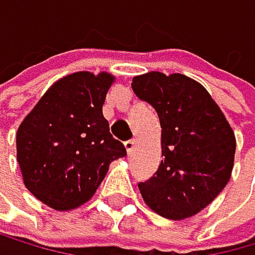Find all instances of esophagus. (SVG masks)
<instances>
[{
  "instance_id": "obj_1",
  "label": "esophagus",
  "mask_w": 255,
  "mask_h": 255,
  "mask_svg": "<svg viewBox=\"0 0 255 255\" xmlns=\"http://www.w3.org/2000/svg\"><path fill=\"white\" fill-rule=\"evenodd\" d=\"M125 147H126L128 153L130 155V153H132V151H134V148H135V140L132 138V140H128V142H125Z\"/></svg>"
}]
</instances>
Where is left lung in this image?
Masks as SVG:
<instances>
[{
  "mask_svg": "<svg viewBox=\"0 0 255 255\" xmlns=\"http://www.w3.org/2000/svg\"><path fill=\"white\" fill-rule=\"evenodd\" d=\"M132 91L158 113L161 164L138 190L147 206L171 220L209 206L232 177L237 138L224 112L203 84L182 73L148 72Z\"/></svg>",
  "mask_w": 255,
  "mask_h": 255,
  "instance_id": "1",
  "label": "left lung"
}]
</instances>
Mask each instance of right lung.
Listing matches in <instances>:
<instances>
[{
  "label": "right lung",
  "instance_id": "add662e5",
  "mask_svg": "<svg viewBox=\"0 0 255 255\" xmlns=\"http://www.w3.org/2000/svg\"><path fill=\"white\" fill-rule=\"evenodd\" d=\"M115 83L112 73L76 72L55 81L15 134L23 185L55 211L89 201L112 161L126 148L110 134L102 107Z\"/></svg>",
  "mask_w": 255,
  "mask_h": 255
}]
</instances>
